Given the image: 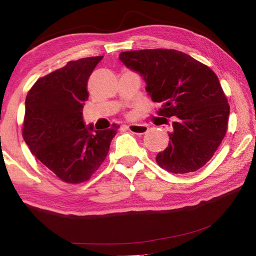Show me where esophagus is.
<instances>
[{
  "instance_id": "1",
  "label": "esophagus",
  "mask_w": 256,
  "mask_h": 256,
  "mask_svg": "<svg viewBox=\"0 0 256 256\" xmlns=\"http://www.w3.org/2000/svg\"><path fill=\"white\" fill-rule=\"evenodd\" d=\"M126 128L130 132L138 134V136H141V134L146 133L149 130V128L144 124H130V125H128Z\"/></svg>"
}]
</instances>
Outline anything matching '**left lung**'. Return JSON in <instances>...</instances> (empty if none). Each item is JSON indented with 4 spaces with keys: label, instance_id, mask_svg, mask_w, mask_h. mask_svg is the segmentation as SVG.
I'll list each match as a JSON object with an SVG mask.
<instances>
[{
    "label": "left lung",
    "instance_id": "1",
    "mask_svg": "<svg viewBox=\"0 0 256 256\" xmlns=\"http://www.w3.org/2000/svg\"><path fill=\"white\" fill-rule=\"evenodd\" d=\"M120 60L146 81V92L162 105L160 118L174 120L170 144L156 162L174 174L200 170L222 144L228 125V100L216 73L175 50L122 52Z\"/></svg>",
    "mask_w": 256,
    "mask_h": 256
}]
</instances>
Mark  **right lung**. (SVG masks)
Here are the masks:
<instances>
[{
    "instance_id": "1",
    "label": "right lung",
    "mask_w": 256,
    "mask_h": 256,
    "mask_svg": "<svg viewBox=\"0 0 256 256\" xmlns=\"http://www.w3.org/2000/svg\"><path fill=\"white\" fill-rule=\"evenodd\" d=\"M104 56L70 60L36 81L26 97L22 136L30 151L60 180H88L105 160L118 126L94 131L82 108L89 76Z\"/></svg>"
}]
</instances>
